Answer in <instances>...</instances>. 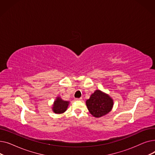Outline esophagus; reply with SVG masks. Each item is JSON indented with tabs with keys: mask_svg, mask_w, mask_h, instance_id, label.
I'll return each instance as SVG.
<instances>
[{
	"mask_svg": "<svg viewBox=\"0 0 155 155\" xmlns=\"http://www.w3.org/2000/svg\"><path fill=\"white\" fill-rule=\"evenodd\" d=\"M75 101H82V97H80V98H75Z\"/></svg>",
	"mask_w": 155,
	"mask_h": 155,
	"instance_id": "34e87169",
	"label": "esophagus"
}]
</instances>
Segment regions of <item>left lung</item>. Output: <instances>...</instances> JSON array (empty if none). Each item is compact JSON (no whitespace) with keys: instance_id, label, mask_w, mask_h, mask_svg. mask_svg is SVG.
Segmentation results:
<instances>
[{"instance_id":"left-lung-1","label":"left lung","mask_w":155,"mask_h":155,"mask_svg":"<svg viewBox=\"0 0 155 155\" xmlns=\"http://www.w3.org/2000/svg\"><path fill=\"white\" fill-rule=\"evenodd\" d=\"M88 110L95 117H101L108 114L112 109L113 99L107 94L96 90L86 101Z\"/></svg>"}]
</instances>
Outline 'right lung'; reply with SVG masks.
<instances>
[{
  "label": "right lung",
  "mask_w": 155,
  "mask_h": 155,
  "mask_svg": "<svg viewBox=\"0 0 155 155\" xmlns=\"http://www.w3.org/2000/svg\"><path fill=\"white\" fill-rule=\"evenodd\" d=\"M68 104V101L62 100L60 97H56L52 107L53 111L56 114H62L67 110Z\"/></svg>",
  "instance_id": "obj_1"
}]
</instances>
